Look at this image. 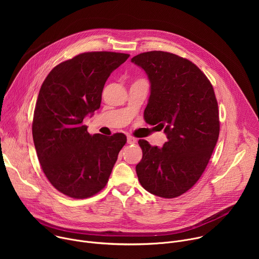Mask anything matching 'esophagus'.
I'll return each mask as SVG.
<instances>
[{"label": "esophagus", "mask_w": 259, "mask_h": 259, "mask_svg": "<svg viewBox=\"0 0 259 259\" xmlns=\"http://www.w3.org/2000/svg\"><path fill=\"white\" fill-rule=\"evenodd\" d=\"M137 141V138H135V137H133V136H128L127 137V142L129 143V144H133V143H135Z\"/></svg>", "instance_id": "esophagus-1"}]
</instances>
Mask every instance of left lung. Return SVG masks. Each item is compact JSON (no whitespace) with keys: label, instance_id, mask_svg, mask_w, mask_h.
<instances>
[{"label":"left lung","instance_id":"left-lung-1","mask_svg":"<svg viewBox=\"0 0 259 259\" xmlns=\"http://www.w3.org/2000/svg\"><path fill=\"white\" fill-rule=\"evenodd\" d=\"M151 82L144 120L164 128L163 147L144 139L136 173L142 188L173 199L191 190L205 171L219 136L218 104L213 86L192 61L164 51L134 56Z\"/></svg>","mask_w":259,"mask_h":259}]
</instances>
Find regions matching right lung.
Instances as JSON below:
<instances>
[{
	"instance_id": "add662e5",
	"label": "right lung",
	"mask_w": 259,
	"mask_h": 259,
	"mask_svg": "<svg viewBox=\"0 0 259 259\" xmlns=\"http://www.w3.org/2000/svg\"><path fill=\"white\" fill-rule=\"evenodd\" d=\"M129 56L82 53L57 64L42 84L33 113V143L47 179L67 197L85 199L100 192L127 142L123 133L91 135L83 120L100 107L107 78Z\"/></svg>"
}]
</instances>
